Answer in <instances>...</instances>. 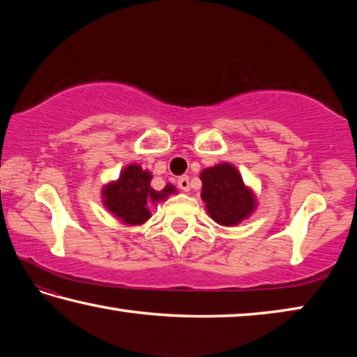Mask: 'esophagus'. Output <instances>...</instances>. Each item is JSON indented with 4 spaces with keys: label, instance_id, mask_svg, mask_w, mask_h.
I'll list each match as a JSON object with an SVG mask.
<instances>
[{
    "label": "esophagus",
    "instance_id": "1",
    "mask_svg": "<svg viewBox=\"0 0 357 357\" xmlns=\"http://www.w3.org/2000/svg\"><path fill=\"white\" fill-rule=\"evenodd\" d=\"M178 185H179L181 190L189 192L190 190V179H189V176H181L178 179Z\"/></svg>",
    "mask_w": 357,
    "mask_h": 357
}]
</instances>
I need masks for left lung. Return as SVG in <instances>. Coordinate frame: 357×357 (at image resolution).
Here are the masks:
<instances>
[{
    "label": "left lung",
    "mask_w": 357,
    "mask_h": 357,
    "mask_svg": "<svg viewBox=\"0 0 357 357\" xmlns=\"http://www.w3.org/2000/svg\"><path fill=\"white\" fill-rule=\"evenodd\" d=\"M202 200L211 219L222 227H234L255 213V192L245 185L236 167L222 162L200 173Z\"/></svg>",
    "instance_id": "left-lung-1"
}]
</instances>
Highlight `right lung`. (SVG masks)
Instances as JSON below:
<instances>
[{
    "label": "right lung",
    "mask_w": 357,
    "mask_h": 357,
    "mask_svg": "<svg viewBox=\"0 0 357 357\" xmlns=\"http://www.w3.org/2000/svg\"><path fill=\"white\" fill-rule=\"evenodd\" d=\"M153 174L143 170L142 165L129 164L119 173V178L107 183L100 190V198L105 209L123 225H143L151 219L149 206L165 202L176 193L173 184H167L162 190L151 187Z\"/></svg>",
    "instance_id": "add662e5"
}]
</instances>
